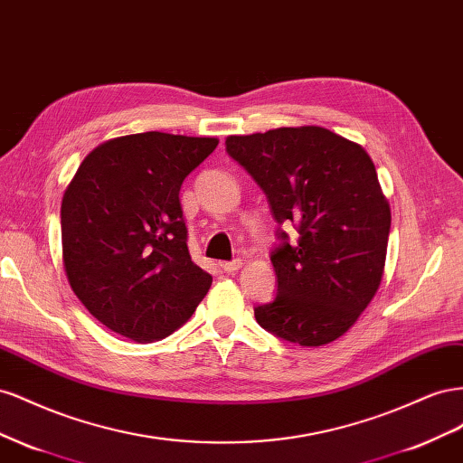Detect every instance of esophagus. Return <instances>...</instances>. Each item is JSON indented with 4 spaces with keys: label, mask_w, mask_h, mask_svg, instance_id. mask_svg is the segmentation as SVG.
Listing matches in <instances>:
<instances>
[{
    "label": "esophagus",
    "mask_w": 463,
    "mask_h": 463,
    "mask_svg": "<svg viewBox=\"0 0 463 463\" xmlns=\"http://www.w3.org/2000/svg\"><path fill=\"white\" fill-rule=\"evenodd\" d=\"M242 268V261L241 260H231V261H221V269L224 273H234Z\"/></svg>",
    "instance_id": "34e87169"
}]
</instances>
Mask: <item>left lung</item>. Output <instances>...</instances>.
<instances>
[{
	"instance_id": "left-lung-1",
	"label": "left lung",
	"mask_w": 463,
	"mask_h": 463,
	"mask_svg": "<svg viewBox=\"0 0 463 463\" xmlns=\"http://www.w3.org/2000/svg\"><path fill=\"white\" fill-rule=\"evenodd\" d=\"M227 153L256 180L279 224L277 295L254 308L269 334L302 347L337 339L382 281L392 213L373 158L320 126L231 136ZM293 223V243L280 229Z\"/></svg>"
}]
</instances>
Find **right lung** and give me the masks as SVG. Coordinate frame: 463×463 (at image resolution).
<instances>
[{
	"label": "right lung",
	"instance_id": "1",
	"mask_svg": "<svg viewBox=\"0 0 463 463\" xmlns=\"http://www.w3.org/2000/svg\"><path fill=\"white\" fill-rule=\"evenodd\" d=\"M215 137L145 131L92 149L61 200L63 268L95 318L134 341H158L188 322L211 275L188 252L182 182Z\"/></svg>",
	"mask_w": 463,
	"mask_h": 463
}]
</instances>
